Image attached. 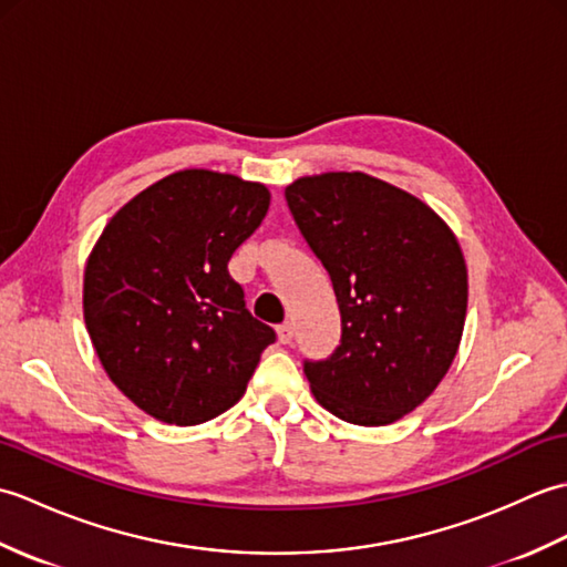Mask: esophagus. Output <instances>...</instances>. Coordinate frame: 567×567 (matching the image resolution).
<instances>
[{"mask_svg":"<svg viewBox=\"0 0 567 567\" xmlns=\"http://www.w3.org/2000/svg\"><path fill=\"white\" fill-rule=\"evenodd\" d=\"M292 336H295V329H292V323L290 321H285V323H280V327H277V339H280V343H292Z\"/></svg>","mask_w":567,"mask_h":567,"instance_id":"1","label":"esophagus"}]
</instances>
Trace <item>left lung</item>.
Listing matches in <instances>:
<instances>
[{
  "instance_id": "obj_1",
  "label": "left lung",
  "mask_w": 567,
  "mask_h": 567,
  "mask_svg": "<svg viewBox=\"0 0 567 567\" xmlns=\"http://www.w3.org/2000/svg\"><path fill=\"white\" fill-rule=\"evenodd\" d=\"M285 199L341 311L339 348L305 360L311 392L351 424H392L436 390L457 353L461 246L424 202L365 173L302 177Z\"/></svg>"
}]
</instances>
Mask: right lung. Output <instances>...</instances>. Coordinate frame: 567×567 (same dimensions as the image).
Masks as SVG:
<instances>
[{"mask_svg": "<svg viewBox=\"0 0 567 567\" xmlns=\"http://www.w3.org/2000/svg\"><path fill=\"white\" fill-rule=\"evenodd\" d=\"M268 207L258 183L183 171L106 224L84 270V323L106 375L146 414L195 426L244 396L277 336L248 311L228 260Z\"/></svg>", "mask_w": 567, "mask_h": 567, "instance_id": "1", "label": "right lung"}]
</instances>
